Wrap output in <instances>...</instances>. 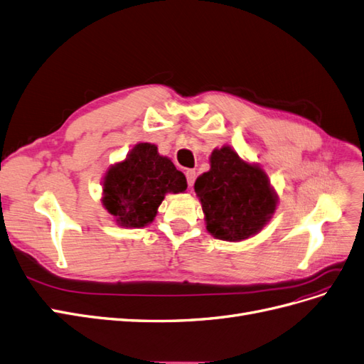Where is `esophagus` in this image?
Here are the masks:
<instances>
[{
  "label": "esophagus",
  "mask_w": 364,
  "mask_h": 364,
  "mask_svg": "<svg viewBox=\"0 0 364 364\" xmlns=\"http://www.w3.org/2000/svg\"><path fill=\"white\" fill-rule=\"evenodd\" d=\"M186 182H188V186L190 188H193L194 185V181H196V171L194 170H186Z\"/></svg>",
  "instance_id": "1"
}]
</instances>
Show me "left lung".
Returning a JSON list of instances; mask_svg holds the SVG:
<instances>
[{
    "label": "left lung",
    "mask_w": 364,
    "mask_h": 364,
    "mask_svg": "<svg viewBox=\"0 0 364 364\" xmlns=\"http://www.w3.org/2000/svg\"><path fill=\"white\" fill-rule=\"evenodd\" d=\"M208 234L223 241H245L261 232L278 206V194L259 164L223 146L209 155V170L194 183Z\"/></svg>",
    "instance_id": "obj_1"
}]
</instances>
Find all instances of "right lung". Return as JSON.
<instances>
[{
  "mask_svg": "<svg viewBox=\"0 0 364 364\" xmlns=\"http://www.w3.org/2000/svg\"><path fill=\"white\" fill-rule=\"evenodd\" d=\"M185 174L158 147L139 142L124 159L109 165L102 182V205L121 228H144L158 215L168 193L186 190Z\"/></svg>",
  "mask_w": 364,
  "mask_h": 364,
  "instance_id": "obj_1",
  "label": "right lung"
}]
</instances>
